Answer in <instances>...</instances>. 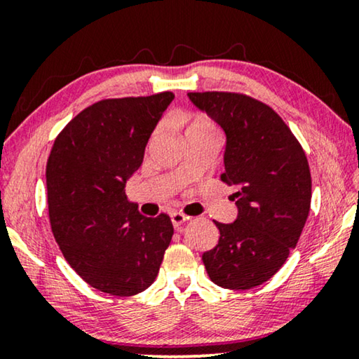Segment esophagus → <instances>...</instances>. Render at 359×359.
<instances>
[{
    "label": "esophagus",
    "instance_id": "obj_1",
    "mask_svg": "<svg viewBox=\"0 0 359 359\" xmlns=\"http://www.w3.org/2000/svg\"><path fill=\"white\" fill-rule=\"evenodd\" d=\"M188 220H189L188 215H184V214H181V212H173V214H171V222H173L176 232H181V230H183V227H184V224L188 222Z\"/></svg>",
    "mask_w": 359,
    "mask_h": 359
}]
</instances>
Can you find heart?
<instances>
[{"label": "heart", "instance_id": "1", "mask_svg": "<svg viewBox=\"0 0 359 359\" xmlns=\"http://www.w3.org/2000/svg\"><path fill=\"white\" fill-rule=\"evenodd\" d=\"M210 129H214L212 122L208 121V119H205V117H203V116L196 117V119L193 121V124H191V127H189V130H210ZM189 130H188V132H189ZM158 132H160V129H156L155 135L158 134Z\"/></svg>", "mask_w": 359, "mask_h": 359}]
</instances>
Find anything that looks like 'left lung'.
<instances>
[{
    "label": "left lung",
    "mask_w": 359,
    "mask_h": 359,
    "mask_svg": "<svg viewBox=\"0 0 359 359\" xmlns=\"http://www.w3.org/2000/svg\"><path fill=\"white\" fill-rule=\"evenodd\" d=\"M227 137L220 180L232 186L233 224L215 222L220 237L203 255L210 281L252 289L286 263L306 225L312 178L302 145L276 111L243 93H188Z\"/></svg>",
    "instance_id": "obj_1"
}]
</instances>
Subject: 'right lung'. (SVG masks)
Wrapping results in <instances>:
<instances>
[{"label":"right lung","mask_w":359,"mask_h":359,"mask_svg":"<svg viewBox=\"0 0 359 359\" xmlns=\"http://www.w3.org/2000/svg\"><path fill=\"white\" fill-rule=\"evenodd\" d=\"M171 91L93 102L63 127L47 160L52 233L83 281L111 296H134L155 281L173 237L166 214L145 217L126 199V180Z\"/></svg>","instance_id":"right-lung-1"}]
</instances>
